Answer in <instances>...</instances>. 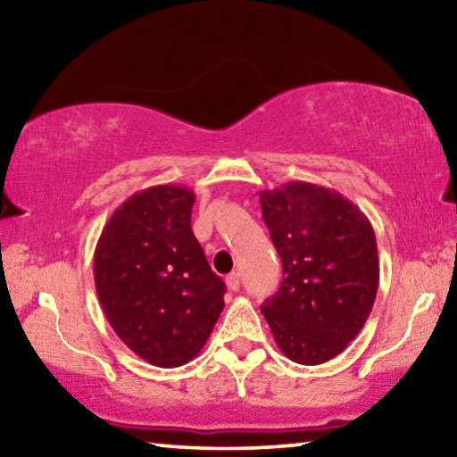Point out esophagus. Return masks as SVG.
I'll use <instances>...</instances> for the list:
<instances>
[{
  "label": "esophagus",
  "instance_id": "esophagus-1",
  "mask_svg": "<svg viewBox=\"0 0 457 457\" xmlns=\"http://www.w3.org/2000/svg\"><path fill=\"white\" fill-rule=\"evenodd\" d=\"M226 284H228V288H229L231 292H236V290L239 288V272H231V274L226 278Z\"/></svg>",
  "mask_w": 457,
  "mask_h": 457
}]
</instances>
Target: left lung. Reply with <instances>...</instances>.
<instances>
[{
	"instance_id": "left-lung-1",
	"label": "left lung",
	"mask_w": 457,
	"mask_h": 457,
	"mask_svg": "<svg viewBox=\"0 0 457 457\" xmlns=\"http://www.w3.org/2000/svg\"><path fill=\"white\" fill-rule=\"evenodd\" d=\"M260 205L284 270L262 314L286 357L322 365L349 346L375 304L373 226L351 199L306 181L260 191Z\"/></svg>"
}]
</instances>
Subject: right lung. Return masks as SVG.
Segmentation results:
<instances>
[{
    "instance_id": "obj_1",
    "label": "right lung",
    "mask_w": 457,
    "mask_h": 457,
    "mask_svg": "<svg viewBox=\"0 0 457 457\" xmlns=\"http://www.w3.org/2000/svg\"><path fill=\"white\" fill-rule=\"evenodd\" d=\"M195 193L183 185L137 191L106 221L95 284L112 330L138 357L173 369L197 357L223 311L226 284L191 229Z\"/></svg>"
}]
</instances>
